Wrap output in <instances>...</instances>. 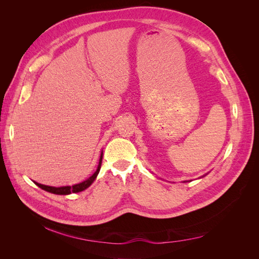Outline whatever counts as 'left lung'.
<instances>
[{
  "label": "left lung",
  "mask_w": 259,
  "mask_h": 259,
  "mask_svg": "<svg viewBox=\"0 0 259 259\" xmlns=\"http://www.w3.org/2000/svg\"><path fill=\"white\" fill-rule=\"evenodd\" d=\"M184 183H186V182H184Z\"/></svg>",
  "instance_id": "1"
}]
</instances>
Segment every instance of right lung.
Segmentation results:
<instances>
[{
  "instance_id": "add662e5",
  "label": "right lung",
  "mask_w": 259,
  "mask_h": 259,
  "mask_svg": "<svg viewBox=\"0 0 259 259\" xmlns=\"http://www.w3.org/2000/svg\"><path fill=\"white\" fill-rule=\"evenodd\" d=\"M103 151H101V154H100V158H99V162H98V166H97V169L95 173H94L91 177H89L86 180H84V182L80 183V184H75L73 186H62V187H52V186H45V185H42V184H38L36 182H33L37 187H40L41 189L48 191V192H51V193H54V194H60V195H67V194H70V193H76V192H81L85 189H88V188L95 182V179L97 177V175L99 174V170H100V167H101V161H103Z\"/></svg>"
}]
</instances>
